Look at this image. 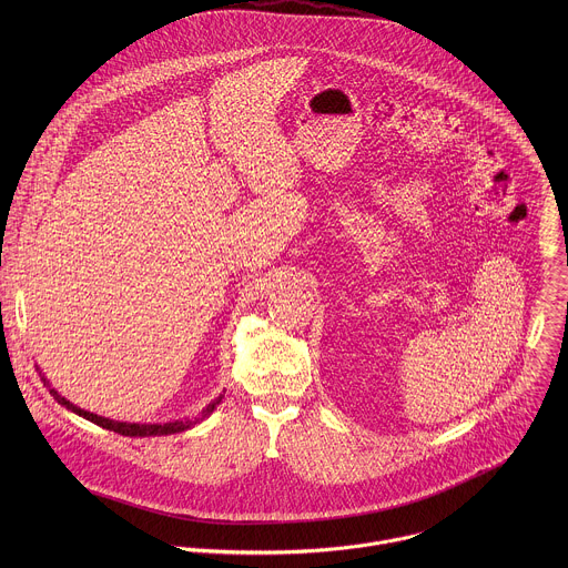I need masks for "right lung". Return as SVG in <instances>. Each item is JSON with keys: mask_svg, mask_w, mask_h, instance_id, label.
<instances>
[{"mask_svg": "<svg viewBox=\"0 0 568 568\" xmlns=\"http://www.w3.org/2000/svg\"><path fill=\"white\" fill-rule=\"evenodd\" d=\"M43 383L48 385L45 378H43ZM48 389H50V385H48ZM50 394L54 396V400L59 405L70 408L72 413L81 415L84 419H89V422H93V424H98V426H102L106 430H113V433H120V435H126V437H160V435H172V433L187 430L194 424H199L205 417H210V413L221 405V400H223V396H219L216 400H212L210 405L205 406L201 413H196L194 417H185V419H174V422H165V424H135V422L129 424V422H115V419H109V417H102V415H95V413H89L84 408H79V406L72 405L70 400H65L63 396H59L57 389H50Z\"/></svg>", "mask_w": 568, "mask_h": 568, "instance_id": "1", "label": "right lung"}]
</instances>
